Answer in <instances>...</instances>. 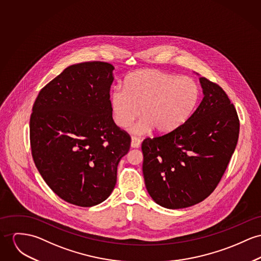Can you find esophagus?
<instances>
[{"instance_id": "34e87169", "label": "esophagus", "mask_w": 261, "mask_h": 261, "mask_svg": "<svg viewBox=\"0 0 261 261\" xmlns=\"http://www.w3.org/2000/svg\"><path fill=\"white\" fill-rule=\"evenodd\" d=\"M141 141L139 138L132 137L131 139V147L132 148H139L140 147Z\"/></svg>"}]
</instances>
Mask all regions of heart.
<instances>
[{
    "label": "heart",
    "mask_w": 261,
    "mask_h": 261,
    "mask_svg": "<svg viewBox=\"0 0 261 261\" xmlns=\"http://www.w3.org/2000/svg\"><path fill=\"white\" fill-rule=\"evenodd\" d=\"M200 87L190 77H179L160 70L143 69L129 75L124 86H115L110 104L115 123L127 127L139 115L143 118L131 132L143 135L152 128L171 132L190 118L199 99Z\"/></svg>",
    "instance_id": "1"
}]
</instances>
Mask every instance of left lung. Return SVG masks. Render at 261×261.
<instances>
[{"instance_id": "1", "label": "left lung", "mask_w": 261, "mask_h": 261, "mask_svg": "<svg viewBox=\"0 0 261 261\" xmlns=\"http://www.w3.org/2000/svg\"><path fill=\"white\" fill-rule=\"evenodd\" d=\"M203 98L177 129L142 143L143 175L150 197L166 208H184L217 188L236 150L240 120L220 85L200 77Z\"/></svg>"}]
</instances>
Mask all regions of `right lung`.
Here are the masks:
<instances>
[{
  "mask_svg": "<svg viewBox=\"0 0 261 261\" xmlns=\"http://www.w3.org/2000/svg\"><path fill=\"white\" fill-rule=\"evenodd\" d=\"M114 66L87 61L66 67L39 93L30 120L33 159L60 199L79 206L105 201L131 138L114 123Z\"/></svg>",
  "mask_w": 261,
  "mask_h": 261,
  "instance_id": "obj_1",
  "label": "right lung"
}]
</instances>
